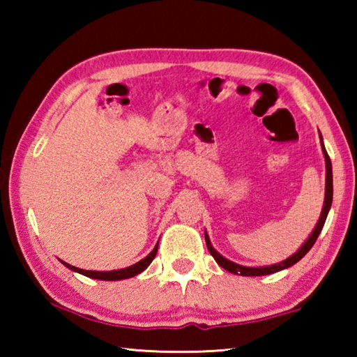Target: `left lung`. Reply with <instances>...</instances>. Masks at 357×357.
I'll return each mask as SVG.
<instances>
[{"mask_svg":"<svg viewBox=\"0 0 357 357\" xmlns=\"http://www.w3.org/2000/svg\"><path fill=\"white\" fill-rule=\"evenodd\" d=\"M319 140H321V146H323V153H324V160H326V195H324V204H323V211H321V215H319V220L317 223L315 229H313L312 234L309 236V239L305 241L304 244H302L301 249L291 255L289 258H287L285 261H282L279 264H271V266H261V268H247V266H241L236 264L233 261H229L225 257H222L219 252H217L213 245H211V241L209 236L206 233H204V239H206V245H208V250L211 255L214 257V259L217 261V264L222 266L225 271H229L231 274H241V275H249V277H255V275H268V274H274V273H279L282 269H287L289 266H293L299 261V259L305 255L307 252H309L313 244H315V241L318 239V234L321 233V229L324 227V222H326V217L329 214V209H331V204H332V164H331V159L328 153H326V148L323 144V138L319 135Z\"/></svg>","mask_w":357,"mask_h":357,"instance_id":"1","label":"left lung"}]
</instances>
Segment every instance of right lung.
<instances>
[{"label": "right lung", "mask_w": 357, "mask_h": 357, "mask_svg": "<svg viewBox=\"0 0 357 357\" xmlns=\"http://www.w3.org/2000/svg\"><path fill=\"white\" fill-rule=\"evenodd\" d=\"M157 247H159V243L155 244L153 252H151L146 258L140 259V261L129 266V268L116 269V271H84V269L75 268V266H70V264L64 263V261H61V263L66 266V268L75 271V273H78V274L91 277V279H98V280H123V279H129V277H135L137 274L143 273V271L146 269L148 266L151 264V261H153V259H154L155 253H157Z\"/></svg>", "instance_id": "add662e5"}]
</instances>
